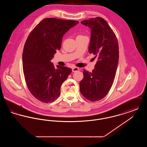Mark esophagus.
<instances>
[{
    "label": "esophagus",
    "instance_id": "34e87169",
    "mask_svg": "<svg viewBox=\"0 0 147 147\" xmlns=\"http://www.w3.org/2000/svg\"><path fill=\"white\" fill-rule=\"evenodd\" d=\"M79 70V68H78L77 67L72 68V71L73 72H76V71H78Z\"/></svg>",
    "mask_w": 147,
    "mask_h": 147
}]
</instances>
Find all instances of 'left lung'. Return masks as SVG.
Here are the masks:
<instances>
[{
    "label": "left lung",
    "mask_w": 147,
    "mask_h": 147,
    "mask_svg": "<svg viewBox=\"0 0 147 147\" xmlns=\"http://www.w3.org/2000/svg\"><path fill=\"white\" fill-rule=\"evenodd\" d=\"M81 23L91 28L89 51L98 58V61L92 72L84 69L80 91L86 99L97 101L105 98L113 83L119 63L118 41L102 18H91Z\"/></svg>",
    "instance_id": "8db88e82"
}]
</instances>
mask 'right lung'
I'll return each mask as SVG.
<instances>
[{"label":"right lung","instance_id":"add662e5","mask_svg":"<svg viewBox=\"0 0 147 147\" xmlns=\"http://www.w3.org/2000/svg\"><path fill=\"white\" fill-rule=\"evenodd\" d=\"M79 22L53 18L43 19L28 35L22 53L25 82L31 94L44 103L54 101L71 69L57 65L51 60L61 47L62 37Z\"/></svg>","mask_w":147,"mask_h":147}]
</instances>
